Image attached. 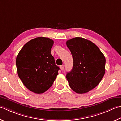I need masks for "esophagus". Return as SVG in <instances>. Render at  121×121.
<instances>
[{"mask_svg": "<svg viewBox=\"0 0 121 121\" xmlns=\"http://www.w3.org/2000/svg\"><path fill=\"white\" fill-rule=\"evenodd\" d=\"M60 69H61V70H62V71L64 70V65H61V66H60Z\"/></svg>", "mask_w": 121, "mask_h": 121, "instance_id": "obj_1", "label": "esophagus"}]
</instances>
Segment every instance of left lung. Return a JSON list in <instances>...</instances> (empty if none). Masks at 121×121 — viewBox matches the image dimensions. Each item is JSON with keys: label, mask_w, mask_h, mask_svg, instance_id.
Segmentation results:
<instances>
[{"label": "left lung", "mask_w": 121, "mask_h": 121, "mask_svg": "<svg viewBox=\"0 0 121 121\" xmlns=\"http://www.w3.org/2000/svg\"><path fill=\"white\" fill-rule=\"evenodd\" d=\"M73 66L66 74L69 86L78 94H84L98 85L105 73L106 59L96 44L83 38L67 40Z\"/></svg>", "instance_id": "8db88e82"}]
</instances>
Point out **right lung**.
<instances>
[{
    "label": "right lung",
    "mask_w": 121,
    "mask_h": 121,
    "mask_svg": "<svg viewBox=\"0 0 121 121\" xmlns=\"http://www.w3.org/2000/svg\"><path fill=\"white\" fill-rule=\"evenodd\" d=\"M54 41L38 37L23 47L16 57L19 78L31 91L42 94L51 87L58 74L59 67L51 54Z\"/></svg>",
    "instance_id": "right-lung-1"
}]
</instances>
